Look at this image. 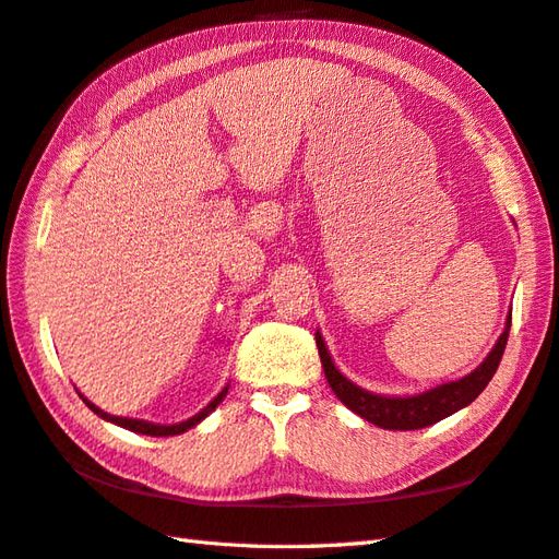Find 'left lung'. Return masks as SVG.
<instances>
[{
    "label": "left lung",
    "instance_id": "8db88e82",
    "mask_svg": "<svg viewBox=\"0 0 559 559\" xmlns=\"http://www.w3.org/2000/svg\"><path fill=\"white\" fill-rule=\"evenodd\" d=\"M509 328H511V318H507V328L504 333L499 335L495 349L489 352L480 367L465 376V379L443 383L427 393L409 395V397H385V395H373L369 391L359 389V385L347 381L345 376L335 369L321 333H316V345H318V355H321V364H323L330 389H333V393L352 409V413H357L359 417L367 419V423L381 429L405 431V429L429 427L443 417L459 413L461 407L471 405L475 397L485 391V385L492 381L499 361H502Z\"/></svg>",
    "mask_w": 559,
    "mask_h": 559
}]
</instances>
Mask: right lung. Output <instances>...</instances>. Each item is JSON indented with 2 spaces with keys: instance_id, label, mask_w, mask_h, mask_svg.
<instances>
[{
  "instance_id": "1",
  "label": "right lung",
  "mask_w": 559,
  "mask_h": 559,
  "mask_svg": "<svg viewBox=\"0 0 559 559\" xmlns=\"http://www.w3.org/2000/svg\"><path fill=\"white\" fill-rule=\"evenodd\" d=\"M226 391H229V385H226V389L214 397V401L202 409V413H198L195 417H190V419H186V423H180V425H152V423H144V419H128V417H112V415H108V413H104V409H98L94 403H88L86 397H84V403L94 409V413L98 415V417H104V419H108V423H116L118 427H124V429H130V431H136V435H146V437H174V435H183V431H188L190 427H195L198 423H202L204 417H207L212 409L219 405L222 401H224V395H226Z\"/></svg>"
}]
</instances>
